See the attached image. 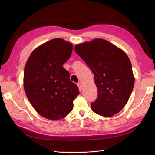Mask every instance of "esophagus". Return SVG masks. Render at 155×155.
Listing matches in <instances>:
<instances>
[{"instance_id":"1","label":"esophagus","mask_w":155,"mask_h":155,"mask_svg":"<svg viewBox=\"0 0 155 155\" xmlns=\"http://www.w3.org/2000/svg\"><path fill=\"white\" fill-rule=\"evenodd\" d=\"M77 86L78 87V89H79V91H81L82 88H83V86H82V84L81 83H77Z\"/></svg>"}]
</instances>
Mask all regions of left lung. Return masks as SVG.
<instances>
[{
  "mask_svg": "<svg viewBox=\"0 0 155 155\" xmlns=\"http://www.w3.org/2000/svg\"><path fill=\"white\" fill-rule=\"evenodd\" d=\"M74 50L94 74L98 95L91 103L92 110L107 117L118 113L128 102L134 84L128 56L102 38L76 45Z\"/></svg>",
  "mask_w": 155,
  "mask_h": 155,
  "instance_id": "8db88e82",
  "label": "left lung"
}]
</instances>
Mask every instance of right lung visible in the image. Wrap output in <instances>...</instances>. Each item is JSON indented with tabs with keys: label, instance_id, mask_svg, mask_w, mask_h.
Returning a JSON list of instances; mask_svg holds the SVG:
<instances>
[{
	"label": "right lung",
	"instance_id": "obj_1",
	"mask_svg": "<svg viewBox=\"0 0 155 155\" xmlns=\"http://www.w3.org/2000/svg\"><path fill=\"white\" fill-rule=\"evenodd\" d=\"M72 45L54 38L39 46L25 64L24 88L32 106L46 118L59 120L73 108L78 88L62 65L71 57Z\"/></svg>",
	"mask_w": 155,
	"mask_h": 155
}]
</instances>
